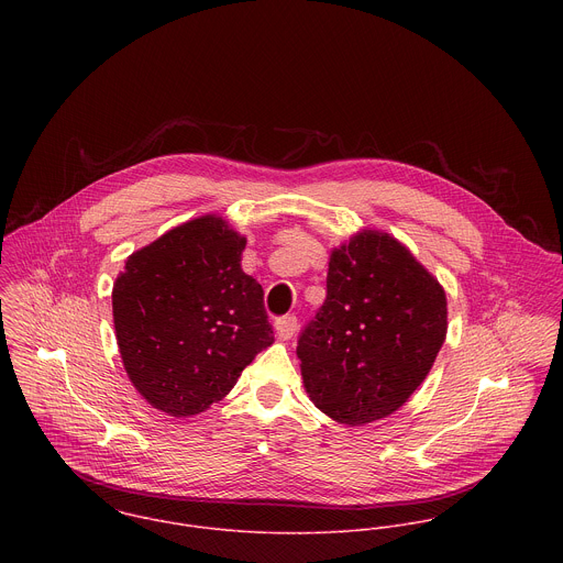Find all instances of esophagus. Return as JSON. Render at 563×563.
I'll return each instance as SVG.
<instances>
[{
    "label": "esophagus",
    "instance_id": "34e87169",
    "mask_svg": "<svg viewBox=\"0 0 563 563\" xmlns=\"http://www.w3.org/2000/svg\"><path fill=\"white\" fill-rule=\"evenodd\" d=\"M275 331L282 340H290L297 331V317L288 314V317H282L279 321L275 322Z\"/></svg>",
    "mask_w": 563,
    "mask_h": 563
}]
</instances>
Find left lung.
<instances>
[{
	"label": "left lung",
	"instance_id": "8db88e82",
	"mask_svg": "<svg viewBox=\"0 0 563 563\" xmlns=\"http://www.w3.org/2000/svg\"><path fill=\"white\" fill-rule=\"evenodd\" d=\"M440 282L395 236L362 230L329 255L327 299L297 346L322 413L360 427L395 413L446 338Z\"/></svg>",
	"mask_w": 563,
	"mask_h": 563
}]
</instances>
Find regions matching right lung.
<instances>
[{
  "mask_svg": "<svg viewBox=\"0 0 563 563\" xmlns=\"http://www.w3.org/2000/svg\"><path fill=\"white\" fill-rule=\"evenodd\" d=\"M244 244L223 217L206 214L134 251L112 286L125 373L168 416L221 401L273 344L264 290L241 268Z\"/></svg>",
  "mask_w": 563,
  "mask_h": 563,
  "instance_id": "right-lung-1",
  "label": "right lung"
}]
</instances>
